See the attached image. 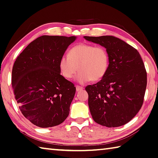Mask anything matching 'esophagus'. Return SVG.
Listing matches in <instances>:
<instances>
[{"instance_id":"34e87169","label":"esophagus","mask_w":158,"mask_h":158,"mask_svg":"<svg viewBox=\"0 0 158 158\" xmlns=\"http://www.w3.org/2000/svg\"><path fill=\"white\" fill-rule=\"evenodd\" d=\"M76 88L77 91H82V90L84 89L83 87H82V86H78V85H76Z\"/></svg>"}]
</instances>
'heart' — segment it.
Here are the masks:
<instances>
[{
  "instance_id": "heart-1",
  "label": "heart",
  "mask_w": 158,
  "mask_h": 158,
  "mask_svg": "<svg viewBox=\"0 0 158 158\" xmlns=\"http://www.w3.org/2000/svg\"><path fill=\"white\" fill-rule=\"evenodd\" d=\"M109 67V56L102 46L80 44L72 47L67 55L59 60V68L67 79L72 78L78 69L80 72L76 80L80 84L99 81L104 78Z\"/></svg>"
}]
</instances>
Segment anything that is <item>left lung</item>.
I'll return each mask as SVG.
<instances>
[{"label":"left lung","instance_id":"left-lung-1","mask_svg":"<svg viewBox=\"0 0 158 158\" xmlns=\"http://www.w3.org/2000/svg\"><path fill=\"white\" fill-rule=\"evenodd\" d=\"M86 40L107 50L109 67L97 84L85 88L92 117L108 127L130 121L142 107L147 87V72L136 49L113 36L88 37Z\"/></svg>","mask_w":158,"mask_h":158}]
</instances>
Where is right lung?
Instances as JSON below:
<instances>
[{
  "instance_id": "add662e5",
  "label": "right lung",
  "mask_w": 158,
  "mask_h": 158,
  "mask_svg": "<svg viewBox=\"0 0 158 158\" xmlns=\"http://www.w3.org/2000/svg\"><path fill=\"white\" fill-rule=\"evenodd\" d=\"M76 38L43 35L15 61L11 77L15 98L22 114L36 126H56L68 117L76 87L60 75L59 60Z\"/></svg>"
}]
</instances>
